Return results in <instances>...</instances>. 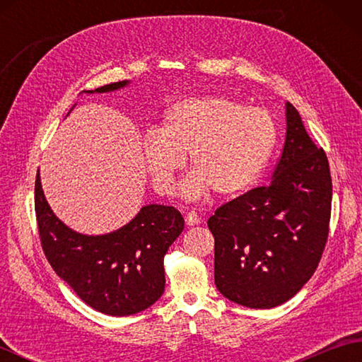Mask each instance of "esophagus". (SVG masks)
Wrapping results in <instances>:
<instances>
[{"instance_id":"obj_1","label":"esophagus","mask_w":362,"mask_h":362,"mask_svg":"<svg viewBox=\"0 0 362 362\" xmlns=\"http://www.w3.org/2000/svg\"><path fill=\"white\" fill-rule=\"evenodd\" d=\"M185 221H187L188 226H197V224H201V216H199V214L194 210H191V211L187 213Z\"/></svg>"}]
</instances>
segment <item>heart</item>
I'll return each mask as SVG.
<instances>
[{
	"instance_id": "obj_1",
	"label": "heart",
	"mask_w": 362,
	"mask_h": 362,
	"mask_svg": "<svg viewBox=\"0 0 362 362\" xmlns=\"http://www.w3.org/2000/svg\"><path fill=\"white\" fill-rule=\"evenodd\" d=\"M276 140V122L264 109L226 96L191 98L169 107L157 132L144 135L143 156L161 193L173 189L187 157L193 174L183 182V194L197 197L210 188L235 196L259 179Z\"/></svg>"
}]
</instances>
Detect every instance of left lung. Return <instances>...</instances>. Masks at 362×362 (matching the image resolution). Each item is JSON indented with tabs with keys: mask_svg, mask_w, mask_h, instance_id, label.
<instances>
[{
	"mask_svg": "<svg viewBox=\"0 0 362 362\" xmlns=\"http://www.w3.org/2000/svg\"><path fill=\"white\" fill-rule=\"evenodd\" d=\"M286 138L271 185L216 209L214 283L247 308H274L303 288L320 263L329 232L333 185L327 153L286 104Z\"/></svg>",
	"mask_w": 362,
	"mask_h": 362,
	"instance_id": "obj_1",
	"label": "left lung"
}]
</instances>
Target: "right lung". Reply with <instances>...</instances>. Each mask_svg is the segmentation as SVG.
<instances>
[{"label": "right lung", "mask_w": 362, "mask_h": 362, "mask_svg": "<svg viewBox=\"0 0 362 362\" xmlns=\"http://www.w3.org/2000/svg\"><path fill=\"white\" fill-rule=\"evenodd\" d=\"M126 83L113 82L95 91L104 93ZM88 93L93 91L88 90ZM34 205L46 259L91 308L109 316H130L149 308L163 294L165 255L185 224L174 206H143L117 232L103 236L81 235L52 213L43 196L38 171Z\"/></svg>", "instance_id": "right-lung-1"}]
</instances>
